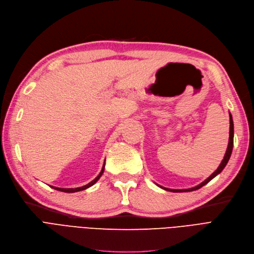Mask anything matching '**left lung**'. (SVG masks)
Segmentation results:
<instances>
[{
	"label": "left lung",
	"instance_id": "obj_1",
	"mask_svg": "<svg viewBox=\"0 0 254 254\" xmlns=\"http://www.w3.org/2000/svg\"><path fill=\"white\" fill-rule=\"evenodd\" d=\"M229 117H230V131H229V143H228V147H227V150H226V153H225V156L224 159L222 161V163L220 164V166H218L217 169L211 174L210 177H209L207 180H205L203 183H200L199 185L193 187V188H189V189H182V190H177V189H168V188H164V187H161L165 190H168V191H171V192H188V191H193V190H197L199 189L200 187H203L204 185H206L207 183L210 182L213 178H215L217 174H220L222 172V170L225 168V166L227 165V163H228L230 156H231V153H232V148H233V133H234V130H233V121H232V116L231 113H229ZM159 186V185H157Z\"/></svg>",
	"mask_w": 254,
	"mask_h": 254
}]
</instances>
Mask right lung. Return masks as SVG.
I'll list each match as a JSON object with an SVG mask.
<instances>
[{
	"instance_id": "add662e5",
	"label": "right lung",
	"mask_w": 254,
	"mask_h": 254,
	"mask_svg": "<svg viewBox=\"0 0 254 254\" xmlns=\"http://www.w3.org/2000/svg\"><path fill=\"white\" fill-rule=\"evenodd\" d=\"M104 168H105V163H104V165H103V168H102V170H101L99 176H98L97 178H95L93 181H91L90 183H88V184H87V185H85V186H83V187H78V188H58V187H54V186H51V187L54 188V189H56V190H59V191L68 192V193H72V192H77V191L85 190V189H87V188L91 187L92 185H94V184L99 181V179L102 177V174H103V172H104Z\"/></svg>"
}]
</instances>
